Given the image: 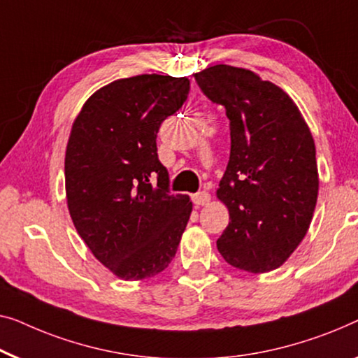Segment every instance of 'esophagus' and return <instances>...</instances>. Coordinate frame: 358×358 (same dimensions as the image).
I'll return each instance as SVG.
<instances>
[{
	"label": "esophagus",
	"instance_id": "obj_1",
	"mask_svg": "<svg viewBox=\"0 0 358 358\" xmlns=\"http://www.w3.org/2000/svg\"><path fill=\"white\" fill-rule=\"evenodd\" d=\"M192 201H194V205H196V206H203L210 201V194L205 190L196 192V194L192 195Z\"/></svg>",
	"mask_w": 358,
	"mask_h": 358
}]
</instances>
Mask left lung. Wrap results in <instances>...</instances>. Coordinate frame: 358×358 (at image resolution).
Wrapping results in <instances>:
<instances>
[{"label":"left lung","instance_id":"obj_1","mask_svg":"<svg viewBox=\"0 0 358 358\" xmlns=\"http://www.w3.org/2000/svg\"><path fill=\"white\" fill-rule=\"evenodd\" d=\"M194 77L229 119V163L216 192L229 224L217 250L237 269L268 273L287 260L312 222L318 196L313 137L287 93L252 71L216 64Z\"/></svg>","mask_w":358,"mask_h":358}]
</instances>
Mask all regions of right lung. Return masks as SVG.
<instances>
[{
  "label": "right lung",
  "instance_id": "1",
  "mask_svg": "<svg viewBox=\"0 0 358 358\" xmlns=\"http://www.w3.org/2000/svg\"><path fill=\"white\" fill-rule=\"evenodd\" d=\"M187 77L142 74L103 87L72 124L67 206L77 232L117 278H153L173 260L192 201L169 192L157 134L182 108Z\"/></svg>",
  "mask_w": 358,
  "mask_h": 358
}]
</instances>
